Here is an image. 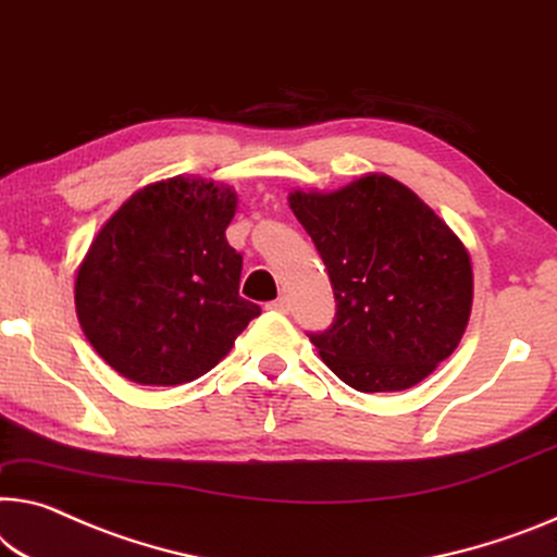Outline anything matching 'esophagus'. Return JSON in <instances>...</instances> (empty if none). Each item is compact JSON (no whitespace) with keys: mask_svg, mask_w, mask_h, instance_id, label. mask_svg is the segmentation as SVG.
I'll list each match as a JSON object with an SVG mask.
<instances>
[{"mask_svg":"<svg viewBox=\"0 0 557 557\" xmlns=\"http://www.w3.org/2000/svg\"><path fill=\"white\" fill-rule=\"evenodd\" d=\"M267 308H271V311H278V313H286V311H288V298L278 296L276 301H271Z\"/></svg>","mask_w":557,"mask_h":557,"instance_id":"34e87169","label":"esophagus"}]
</instances>
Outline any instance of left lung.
<instances>
[{
	"label": "left lung",
	"mask_w": 557,
	"mask_h": 557,
	"mask_svg": "<svg viewBox=\"0 0 557 557\" xmlns=\"http://www.w3.org/2000/svg\"><path fill=\"white\" fill-rule=\"evenodd\" d=\"M290 211L326 263L336 321L313 333L333 373L361 393L413 388L463 338L473 267L463 242L386 174L336 191H290Z\"/></svg>",
	"instance_id": "1"
}]
</instances>
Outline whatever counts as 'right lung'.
<instances>
[{
	"mask_svg": "<svg viewBox=\"0 0 557 557\" xmlns=\"http://www.w3.org/2000/svg\"><path fill=\"white\" fill-rule=\"evenodd\" d=\"M236 203L231 186L171 176L134 191L94 236L76 269V319L119 375L189 383L261 313L238 296L242 253L226 242Z\"/></svg>",
	"mask_w": 557,
	"mask_h": 557,
	"instance_id": "1",
	"label": "right lung"
}]
</instances>
